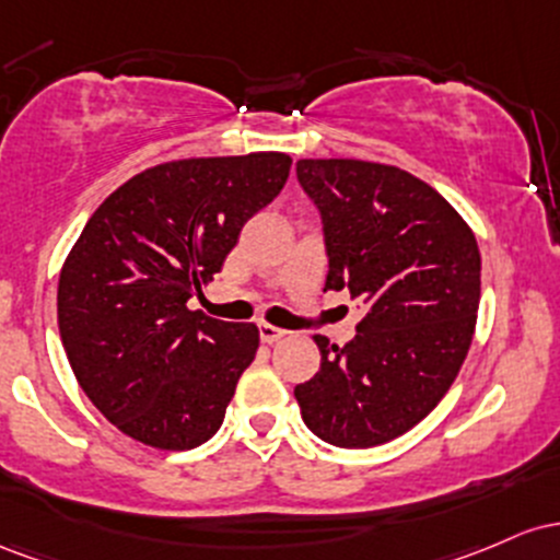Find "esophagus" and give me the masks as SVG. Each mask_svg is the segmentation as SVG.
Here are the masks:
<instances>
[{"label": "esophagus", "mask_w": 560, "mask_h": 560, "mask_svg": "<svg viewBox=\"0 0 560 560\" xmlns=\"http://www.w3.org/2000/svg\"><path fill=\"white\" fill-rule=\"evenodd\" d=\"M285 336H288V332L282 328H275V325H267V323L259 325L261 343H275V341H280V338H285Z\"/></svg>", "instance_id": "obj_1"}]
</instances>
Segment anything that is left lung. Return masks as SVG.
I'll return each instance as SVG.
<instances>
[{"instance_id":"1","label":"left lung","mask_w":560,"mask_h":560,"mask_svg":"<svg viewBox=\"0 0 560 560\" xmlns=\"http://www.w3.org/2000/svg\"><path fill=\"white\" fill-rule=\"evenodd\" d=\"M296 177L323 222L325 288H347L364 317L347 347L314 336L319 370L293 394L314 436L378 447L457 378L481 299L479 246L447 200L397 166L304 159Z\"/></svg>"}]
</instances>
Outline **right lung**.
<instances>
[{
    "label": "right lung",
    "mask_w": 560,
    "mask_h": 560,
    "mask_svg": "<svg viewBox=\"0 0 560 560\" xmlns=\"http://www.w3.org/2000/svg\"><path fill=\"white\" fill-rule=\"evenodd\" d=\"M288 172L285 153L168 161L124 182L81 230L58 282L60 338L118 431L159 450H192L219 431L259 330L187 301Z\"/></svg>",
    "instance_id": "obj_1"
}]
</instances>
